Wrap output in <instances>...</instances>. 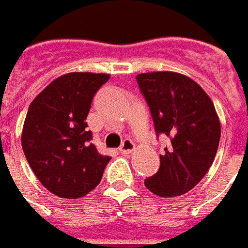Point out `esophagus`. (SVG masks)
<instances>
[{
  "label": "esophagus",
  "instance_id": "esophagus-1",
  "mask_svg": "<svg viewBox=\"0 0 248 248\" xmlns=\"http://www.w3.org/2000/svg\"><path fill=\"white\" fill-rule=\"evenodd\" d=\"M134 149H135V143L131 139H124L123 145L120 146V152L124 153V155H129Z\"/></svg>",
  "mask_w": 248,
  "mask_h": 248
}]
</instances>
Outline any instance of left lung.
Returning <instances> with one entry per match:
<instances>
[{"instance_id":"obj_1","label":"left lung","mask_w":248,"mask_h":248,"mask_svg":"<svg viewBox=\"0 0 248 248\" xmlns=\"http://www.w3.org/2000/svg\"><path fill=\"white\" fill-rule=\"evenodd\" d=\"M158 135L170 138L160 156V168L145 179L155 195H185L205 175L214 161L221 125L214 103L189 77L172 72L137 76Z\"/></svg>"}]
</instances>
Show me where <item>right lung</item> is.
I'll return each mask as SVG.
<instances>
[{
  "label": "right lung",
  "mask_w": 248,
  "mask_h": 248,
  "mask_svg": "<svg viewBox=\"0 0 248 248\" xmlns=\"http://www.w3.org/2000/svg\"><path fill=\"white\" fill-rule=\"evenodd\" d=\"M109 78L95 73L64 74L29 108L22 148L38 181L53 195L80 199L102 179L111 157L96 150L85 120L96 91Z\"/></svg>",
  "instance_id": "obj_1"
}]
</instances>
